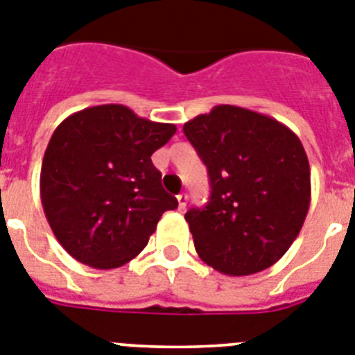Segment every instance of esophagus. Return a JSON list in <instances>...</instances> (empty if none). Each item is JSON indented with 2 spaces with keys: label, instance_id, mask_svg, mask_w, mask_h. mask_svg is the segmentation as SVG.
<instances>
[{
  "label": "esophagus",
  "instance_id": "obj_1",
  "mask_svg": "<svg viewBox=\"0 0 355 355\" xmlns=\"http://www.w3.org/2000/svg\"><path fill=\"white\" fill-rule=\"evenodd\" d=\"M177 200H178V207H180V209H184V207H186V204H187L186 193H180V195H177Z\"/></svg>",
  "mask_w": 355,
  "mask_h": 355
}]
</instances>
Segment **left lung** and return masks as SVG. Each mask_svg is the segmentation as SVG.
Returning <instances> with one entry per match:
<instances>
[{
    "mask_svg": "<svg viewBox=\"0 0 355 355\" xmlns=\"http://www.w3.org/2000/svg\"><path fill=\"white\" fill-rule=\"evenodd\" d=\"M209 173L211 196L186 213L195 249L218 272L249 276L288 251L311 205L302 141L276 119L220 104L184 124Z\"/></svg>",
    "mask_w": 355,
    "mask_h": 355,
    "instance_id": "8db88e82",
    "label": "left lung"
}]
</instances>
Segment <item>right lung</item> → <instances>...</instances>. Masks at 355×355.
Masks as SVG:
<instances>
[{"instance_id":"1","label":"right lung","mask_w":355,"mask_h":355,"mask_svg":"<svg viewBox=\"0 0 355 355\" xmlns=\"http://www.w3.org/2000/svg\"><path fill=\"white\" fill-rule=\"evenodd\" d=\"M175 132L122 104L85 108L55 128L41 166V204L68 254L115 269L148 245L160 216L178 207L151 162Z\"/></svg>"}]
</instances>
